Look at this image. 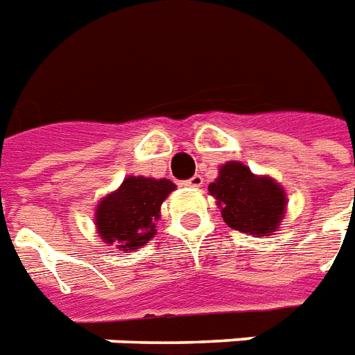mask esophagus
<instances>
[{
	"instance_id": "obj_1",
	"label": "esophagus",
	"mask_w": 355,
	"mask_h": 355,
	"mask_svg": "<svg viewBox=\"0 0 355 355\" xmlns=\"http://www.w3.org/2000/svg\"><path fill=\"white\" fill-rule=\"evenodd\" d=\"M202 183H204V178H202L200 174H194L191 180L185 181V185H187V187H202Z\"/></svg>"
}]
</instances>
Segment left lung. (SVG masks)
Segmentation results:
<instances>
[{
  "instance_id": "8db88e82",
  "label": "left lung",
  "mask_w": 355,
  "mask_h": 355,
  "mask_svg": "<svg viewBox=\"0 0 355 355\" xmlns=\"http://www.w3.org/2000/svg\"><path fill=\"white\" fill-rule=\"evenodd\" d=\"M225 223L252 236H271L284 215V191L269 178H258L241 162H228L207 187Z\"/></svg>"
}]
</instances>
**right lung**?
<instances>
[{"label": "right lung", "instance_id": "add662e5", "mask_svg": "<svg viewBox=\"0 0 355 355\" xmlns=\"http://www.w3.org/2000/svg\"><path fill=\"white\" fill-rule=\"evenodd\" d=\"M174 189L170 180L127 178L116 193L98 204L95 225L101 238L123 250L148 243L155 236L161 204Z\"/></svg>", "mask_w": 355, "mask_h": 355}]
</instances>
